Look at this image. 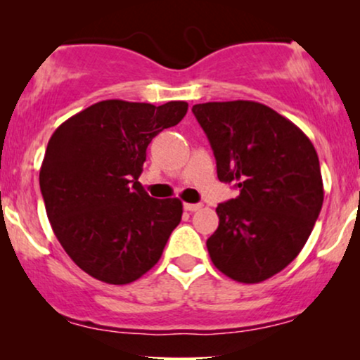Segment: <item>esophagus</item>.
Here are the masks:
<instances>
[{"label":"esophagus","instance_id":"esophagus-1","mask_svg":"<svg viewBox=\"0 0 360 360\" xmlns=\"http://www.w3.org/2000/svg\"><path fill=\"white\" fill-rule=\"evenodd\" d=\"M201 208L200 203H184L186 212H198Z\"/></svg>","mask_w":360,"mask_h":360}]
</instances>
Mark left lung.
Masks as SVG:
<instances>
[{
    "mask_svg": "<svg viewBox=\"0 0 360 360\" xmlns=\"http://www.w3.org/2000/svg\"><path fill=\"white\" fill-rule=\"evenodd\" d=\"M221 183L240 194L220 203L218 229L206 240L218 271L238 283L272 278L307 243L323 205L313 143L292 122L255 101L193 106Z\"/></svg>",
    "mask_w": 360,
    "mask_h": 360,
    "instance_id": "obj_1",
    "label": "left lung"
}]
</instances>
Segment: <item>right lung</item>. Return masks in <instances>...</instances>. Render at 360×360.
Returning <instances> with one entry per match:
<instances>
[{
	"label": "right lung",
	"mask_w": 360,
	"mask_h": 360,
	"mask_svg": "<svg viewBox=\"0 0 360 360\" xmlns=\"http://www.w3.org/2000/svg\"><path fill=\"white\" fill-rule=\"evenodd\" d=\"M186 111V101L106 100L65 120L49 140L40 167L49 221L69 257L93 278L128 284L159 262L183 203L150 198L139 177L148 143Z\"/></svg>",
	"instance_id": "right-lung-1"
}]
</instances>
